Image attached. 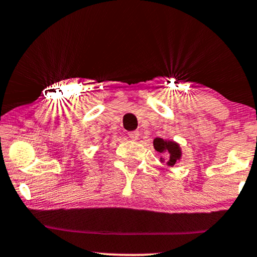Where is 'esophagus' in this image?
Here are the masks:
<instances>
[{
	"instance_id": "esophagus-1",
	"label": "esophagus",
	"mask_w": 257,
	"mask_h": 257,
	"mask_svg": "<svg viewBox=\"0 0 257 257\" xmlns=\"http://www.w3.org/2000/svg\"><path fill=\"white\" fill-rule=\"evenodd\" d=\"M128 136H129L130 139H132L133 141H136L137 139H139L140 133L137 132V130H134V132H129V133H128Z\"/></svg>"
}]
</instances>
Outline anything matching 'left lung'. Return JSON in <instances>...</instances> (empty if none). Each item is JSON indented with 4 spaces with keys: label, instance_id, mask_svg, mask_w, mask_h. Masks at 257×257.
I'll use <instances>...</instances> for the list:
<instances>
[{
    "label": "left lung",
    "instance_id": "8db88e82",
    "mask_svg": "<svg viewBox=\"0 0 257 257\" xmlns=\"http://www.w3.org/2000/svg\"><path fill=\"white\" fill-rule=\"evenodd\" d=\"M154 147L155 150L163 155V156H168V165L172 166L176 164V162L179 160L180 157V149L178 144L173 142H166L163 139H155L154 140Z\"/></svg>",
    "mask_w": 257,
    "mask_h": 257
}]
</instances>
